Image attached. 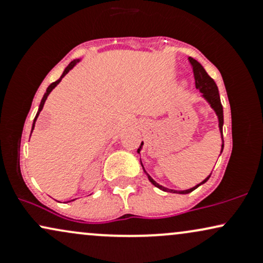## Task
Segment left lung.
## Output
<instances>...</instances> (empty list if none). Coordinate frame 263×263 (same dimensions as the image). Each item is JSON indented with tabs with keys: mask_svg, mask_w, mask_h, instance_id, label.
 I'll use <instances>...</instances> for the list:
<instances>
[{
	"mask_svg": "<svg viewBox=\"0 0 263 263\" xmlns=\"http://www.w3.org/2000/svg\"><path fill=\"white\" fill-rule=\"evenodd\" d=\"M189 63L193 66V73H194V79H195V87H197L199 91L203 93V98L208 101V104L210 105V107L213 108L214 111H215L216 116H218L219 129H220V134H221V140H222V144H221V152H222V149H224V138H222V125H224V114H222V105H221V101H220L218 86H216L215 81H214L209 77V75H208L206 71H205V69L203 68V65H201L200 63L198 62V60H195V59H193V58H189ZM142 146H143V142H142V143H141L140 148L137 149L138 153H140V151L142 149ZM141 164H142V162H141ZM142 167H143V164H142ZM143 171H144V168H143ZM144 173H146L147 177H148L149 182L152 183L155 186H157V188H159L161 190H163V192L178 193V194H188V193L193 192V190L197 189L198 186H200L201 184H204L205 182H208V179H209L210 176H211V174H210L209 177L205 178L203 182L197 184V185L193 186V188H190V189H186V190H173V189L165 188V186H163V185H161V184L157 183L156 180H153L152 177H151L146 171H144Z\"/></svg>",
	"mask_w": 263,
	"mask_h": 263,
	"instance_id": "left-lung-1",
	"label": "left lung"
}]
</instances>
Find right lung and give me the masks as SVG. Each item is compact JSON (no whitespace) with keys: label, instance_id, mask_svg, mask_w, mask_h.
<instances>
[{"label":"right lung","instance_id":"obj_1","mask_svg":"<svg viewBox=\"0 0 263 263\" xmlns=\"http://www.w3.org/2000/svg\"><path fill=\"white\" fill-rule=\"evenodd\" d=\"M79 60L80 59H75V60H73V62H70V64H69L68 66H66L65 68V70L63 71V74H62V77L59 78L58 80L57 81H54V83H52L50 84L49 86H48V89H47V91H45V93H44V96H43V99H42V101H41V105H39V108H38V112H37V115H35V117H34V121H33V126H32V131H33V128H34V125H35V121H37V119H38V116H39V112H41L42 111V108H43V106H44V102H45V100H47V98H48V95H49L50 92H52V90L54 89V87H55L57 85H58V84L60 83V81H62V79L63 78L65 77L66 74L69 73V70H71V69L74 68L75 65H77V63H79Z\"/></svg>","mask_w":263,"mask_h":263}]
</instances>
